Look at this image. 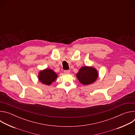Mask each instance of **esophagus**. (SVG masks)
Listing matches in <instances>:
<instances>
[{"instance_id":"1","label":"esophagus","mask_w":135,"mask_h":135,"mask_svg":"<svg viewBox=\"0 0 135 135\" xmlns=\"http://www.w3.org/2000/svg\"><path fill=\"white\" fill-rule=\"evenodd\" d=\"M69 73H70V70H64V73L65 74H69Z\"/></svg>"}]
</instances>
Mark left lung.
Listing matches in <instances>:
<instances>
[{
    "label": "left lung",
    "instance_id": "8db88e82",
    "mask_svg": "<svg viewBox=\"0 0 135 135\" xmlns=\"http://www.w3.org/2000/svg\"><path fill=\"white\" fill-rule=\"evenodd\" d=\"M98 71L94 68L84 66L81 68L76 77L83 85H89L93 83L98 78Z\"/></svg>",
    "mask_w": 135,
    "mask_h": 135
}]
</instances>
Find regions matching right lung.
<instances>
[{
  "mask_svg": "<svg viewBox=\"0 0 135 135\" xmlns=\"http://www.w3.org/2000/svg\"><path fill=\"white\" fill-rule=\"evenodd\" d=\"M57 78L56 74L51 69H46L41 71L38 75V79L43 84L50 85Z\"/></svg>",
  "mask_w": 135,
  "mask_h": 135,
  "instance_id": "1",
  "label": "right lung"
}]
</instances>
